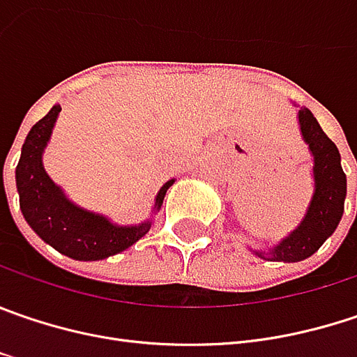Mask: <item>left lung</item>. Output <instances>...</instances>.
Returning a JSON list of instances; mask_svg holds the SVG:
<instances>
[{
	"instance_id": "1",
	"label": "left lung",
	"mask_w": 357,
	"mask_h": 357,
	"mask_svg": "<svg viewBox=\"0 0 357 357\" xmlns=\"http://www.w3.org/2000/svg\"><path fill=\"white\" fill-rule=\"evenodd\" d=\"M297 116L301 137L313 155L315 190L301 224L273 248L255 250V255L264 261L299 262L309 259L335 232L344 214L347 183L342 169V155L309 109H299Z\"/></svg>"
}]
</instances>
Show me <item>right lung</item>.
Segmentation results:
<instances>
[{"instance_id": "right-lung-1", "label": "right lung", "mask_w": 357, "mask_h": 357, "mask_svg": "<svg viewBox=\"0 0 357 357\" xmlns=\"http://www.w3.org/2000/svg\"><path fill=\"white\" fill-rule=\"evenodd\" d=\"M60 111L62 107L54 105L50 113L30 129L22 145V158L15 167L20 208L33 232L58 252L74 261H100L123 252L139 238H143L151 228V220L135 226L113 224L102 214L76 206L66 198L62 188L54 183L44 169L42 155ZM174 181L176 179H169L159 188L153 212L161 208L165 192Z\"/></svg>"}]
</instances>
